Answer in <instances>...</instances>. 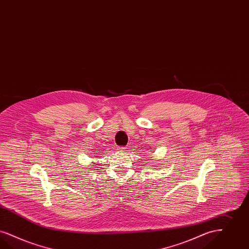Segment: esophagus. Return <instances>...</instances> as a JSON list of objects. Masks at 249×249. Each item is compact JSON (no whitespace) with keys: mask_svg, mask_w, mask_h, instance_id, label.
<instances>
[{"mask_svg":"<svg viewBox=\"0 0 249 249\" xmlns=\"http://www.w3.org/2000/svg\"><path fill=\"white\" fill-rule=\"evenodd\" d=\"M125 149H126V147H123V146L118 147V151H120V152H123V151H125Z\"/></svg>","mask_w":249,"mask_h":249,"instance_id":"34e87169","label":"esophagus"}]
</instances>
